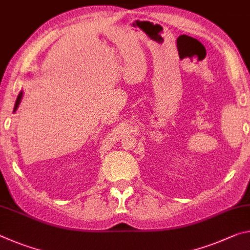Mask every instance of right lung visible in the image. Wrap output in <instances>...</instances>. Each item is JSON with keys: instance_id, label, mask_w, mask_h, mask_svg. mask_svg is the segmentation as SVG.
Listing matches in <instances>:
<instances>
[{"instance_id": "add662e5", "label": "right lung", "mask_w": 250, "mask_h": 250, "mask_svg": "<svg viewBox=\"0 0 250 250\" xmlns=\"http://www.w3.org/2000/svg\"><path fill=\"white\" fill-rule=\"evenodd\" d=\"M22 92H20V94L18 96V99H17V101H15V105H14V111L18 109V106H19V104H20V102H21V99H22Z\"/></svg>"}]
</instances>
